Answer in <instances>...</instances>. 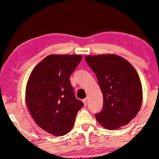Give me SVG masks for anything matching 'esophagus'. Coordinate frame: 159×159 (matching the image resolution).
<instances>
[{
	"instance_id": "34e87169",
	"label": "esophagus",
	"mask_w": 159,
	"mask_h": 159,
	"mask_svg": "<svg viewBox=\"0 0 159 159\" xmlns=\"http://www.w3.org/2000/svg\"><path fill=\"white\" fill-rule=\"evenodd\" d=\"M83 102H84V106H87V105L88 104V99L85 98L84 99H83Z\"/></svg>"
}]
</instances>
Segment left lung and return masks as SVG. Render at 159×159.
<instances>
[{
	"label": "left lung",
	"instance_id": "left-lung-1",
	"mask_svg": "<svg viewBox=\"0 0 159 159\" xmlns=\"http://www.w3.org/2000/svg\"><path fill=\"white\" fill-rule=\"evenodd\" d=\"M96 75L103 94V107L95 114L99 123L108 129L129 124L142 103V86L139 75L127 60L111 55L84 57Z\"/></svg>",
	"mask_w": 159,
	"mask_h": 159
}]
</instances>
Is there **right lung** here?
Masks as SVG:
<instances>
[{
  "mask_svg": "<svg viewBox=\"0 0 159 159\" xmlns=\"http://www.w3.org/2000/svg\"><path fill=\"white\" fill-rule=\"evenodd\" d=\"M81 60V55H48L34 68L27 83L25 101L31 116L40 128L55 136L71 130L84 106L75 97L69 79Z\"/></svg>",
  "mask_w": 159,
  "mask_h": 159,
  "instance_id": "1",
  "label": "right lung"
}]
</instances>
